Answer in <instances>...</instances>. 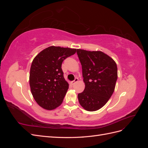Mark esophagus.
Listing matches in <instances>:
<instances>
[{"instance_id": "1", "label": "esophagus", "mask_w": 148, "mask_h": 148, "mask_svg": "<svg viewBox=\"0 0 148 148\" xmlns=\"http://www.w3.org/2000/svg\"><path fill=\"white\" fill-rule=\"evenodd\" d=\"M78 81V78H76L75 79L74 81H73V82H71V84H72V85H73L75 83H77Z\"/></svg>"}]
</instances>
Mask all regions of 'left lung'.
Here are the masks:
<instances>
[{
	"mask_svg": "<svg viewBox=\"0 0 148 148\" xmlns=\"http://www.w3.org/2000/svg\"><path fill=\"white\" fill-rule=\"evenodd\" d=\"M82 66L84 91L78 95L80 105L88 111H96L104 106L114 91L117 79L115 61L101 51L77 49Z\"/></svg>",
	"mask_w": 148,
	"mask_h": 148,
	"instance_id": "obj_1",
	"label": "left lung"
}]
</instances>
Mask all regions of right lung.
<instances>
[{"instance_id":"add662e5","label":"right lung","mask_w":148,"mask_h":148,"mask_svg":"<svg viewBox=\"0 0 148 148\" xmlns=\"http://www.w3.org/2000/svg\"><path fill=\"white\" fill-rule=\"evenodd\" d=\"M77 49L50 46L35 57L30 69L29 85L36 102L42 108L53 110L63 102L69 84L62 69L63 61Z\"/></svg>"}]
</instances>
